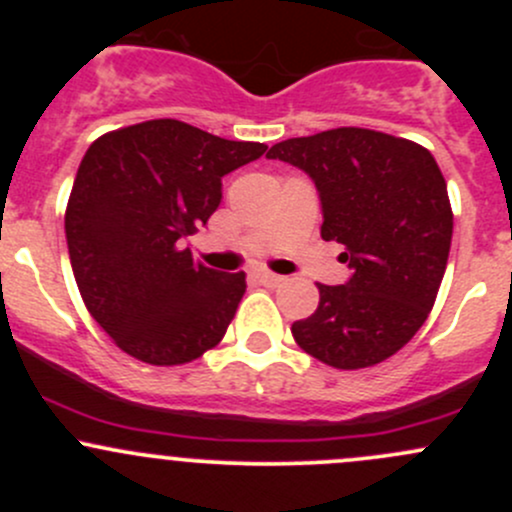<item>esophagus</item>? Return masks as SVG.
<instances>
[{
  "label": "esophagus",
  "mask_w": 512,
  "mask_h": 512,
  "mask_svg": "<svg viewBox=\"0 0 512 512\" xmlns=\"http://www.w3.org/2000/svg\"><path fill=\"white\" fill-rule=\"evenodd\" d=\"M255 277L262 282V285H267V287H280V285H285V282H287V277L275 275V272H267V270H257Z\"/></svg>",
  "instance_id": "34e87169"
}]
</instances>
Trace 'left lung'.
<instances>
[{"label":"left lung","mask_w":512,"mask_h":512,"mask_svg":"<svg viewBox=\"0 0 512 512\" xmlns=\"http://www.w3.org/2000/svg\"><path fill=\"white\" fill-rule=\"evenodd\" d=\"M267 158L314 180L322 237L344 245L352 270L344 285H317V312L292 324L294 342L334 369L389 359L426 322L446 272L453 213L436 158L354 126L287 138Z\"/></svg>","instance_id":"left-lung-1"}]
</instances>
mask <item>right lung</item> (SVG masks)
I'll use <instances>...</instances> for the list:
<instances>
[{
	"mask_svg": "<svg viewBox=\"0 0 512 512\" xmlns=\"http://www.w3.org/2000/svg\"><path fill=\"white\" fill-rule=\"evenodd\" d=\"M265 151L175 118L91 143L66 205V245L86 309L116 347L175 366L225 337L245 272L200 265L183 240L218 210L225 175Z\"/></svg>",
	"mask_w": 512,
	"mask_h": 512,
	"instance_id": "1",
	"label": "right lung"
}]
</instances>
